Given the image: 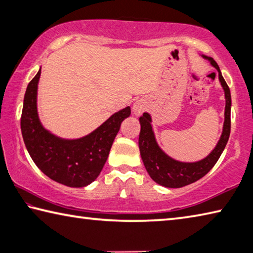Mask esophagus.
<instances>
[{
	"mask_svg": "<svg viewBox=\"0 0 253 253\" xmlns=\"http://www.w3.org/2000/svg\"><path fill=\"white\" fill-rule=\"evenodd\" d=\"M145 107H146V105H145V102L142 101V100H137L134 105H132V111H134V114L137 115H140L144 111Z\"/></svg>",
	"mask_w": 253,
	"mask_h": 253,
	"instance_id": "1",
	"label": "esophagus"
}]
</instances>
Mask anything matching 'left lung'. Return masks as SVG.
Here are the masks:
<instances>
[{
    "label": "left lung",
    "instance_id": "obj_1",
    "mask_svg": "<svg viewBox=\"0 0 253 253\" xmlns=\"http://www.w3.org/2000/svg\"><path fill=\"white\" fill-rule=\"evenodd\" d=\"M203 57L208 59L219 72V79L224 89L225 95L223 131H222L219 143L209 156L195 163H183L173 160L158 147L153 132L151 124L152 118L149 114L144 113L143 116L139 117L140 132L138 145L145 169L154 182L165 187H183L202 178L215 165L229 140L231 130V93L229 85L226 84L224 78L222 77L217 63L212 58L205 57V55Z\"/></svg>",
    "mask_w": 253,
    "mask_h": 253
}]
</instances>
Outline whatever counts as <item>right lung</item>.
Returning a JSON list of instances; mask_svg holds the SVG:
<instances>
[{
    "mask_svg": "<svg viewBox=\"0 0 253 253\" xmlns=\"http://www.w3.org/2000/svg\"><path fill=\"white\" fill-rule=\"evenodd\" d=\"M41 69L30 81L24 95L21 130L30 156L46 176L70 187H84L95 181L108 158L111 145L124 119L126 107L79 139H62L44 129L38 117L37 91Z\"/></svg>",
    "mask_w": 253,
    "mask_h": 253,
    "instance_id": "right-lung-1",
    "label": "right lung"
}]
</instances>
